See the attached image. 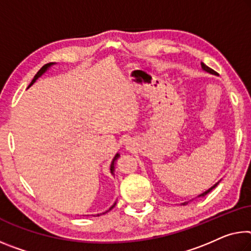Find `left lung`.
<instances>
[{
	"mask_svg": "<svg viewBox=\"0 0 251 251\" xmlns=\"http://www.w3.org/2000/svg\"><path fill=\"white\" fill-rule=\"evenodd\" d=\"M201 66H202V68H203L205 71H208V73H210V74H213V75H216V71H214L213 69H211V68H210V67H208V66H205L204 65V63L203 62H201ZM218 185V183H217V184H214L213 186H212V188H210L208 191H205V192H203V193H202V194H200V196H199V197H204V196H206V194H208L209 192H210V191H211L212 189H214V188H216V186ZM186 203H188V202H184V203H182L183 205H184V204H186Z\"/></svg>",
	"mask_w": 251,
	"mask_h": 251,
	"instance_id": "8db88e82",
	"label": "left lung"
}]
</instances>
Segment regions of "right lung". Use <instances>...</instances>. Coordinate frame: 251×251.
<instances>
[{
  "label": "right lung",
  "instance_id": "1",
  "mask_svg": "<svg viewBox=\"0 0 251 251\" xmlns=\"http://www.w3.org/2000/svg\"><path fill=\"white\" fill-rule=\"evenodd\" d=\"M51 65H53V63H47V65H45V66H43L42 67V68L41 69H40L39 71H38V73H37V75H34V78H33V80L32 81H31V83H30V85H29V87L31 86V85H32V83L35 81V80H37V79L40 77V75H41L43 73H45V71L48 69V68H49V67L51 66ZM119 157V154H116V155H115V157H114V160H113V162H111V165H110V172H111V174H113V176H114V171H115V165H114V163L115 162H116L117 161V158ZM115 205H116V203H114V205L113 206H111V208L108 210V211H110V210L111 209H113L114 208V206ZM108 211H106V212H104V213H100V214H105V213H107V212H108ZM97 216H99V214H97Z\"/></svg>",
  "mask_w": 251,
  "mask_h": 251
}]
</instances>
